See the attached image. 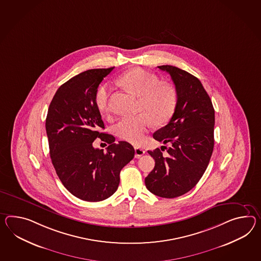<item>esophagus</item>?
I'll use <instances>...</instances> for the list:
<instances>
[{
	"label": "esophagus",
	"instance_id": "1",
	"mask_svg": "<svg viewBox=\"0 0 261 261\" xmlns=\"http://www.w3.org/2000/svg\"><path fill=\"white\" fill-rule=\"evenodd\" d=\"M145 153V150H143L140 147H135V156L137 159H140V156H142Z\"/></svg>",
	"mask_w": 261,
	"mask_h": 261
}]
</instances>
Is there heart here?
Returning a JSON list of instances; mask_svg holds the SVG:
<instances>
[{
  "mask_svg": "<svg viewBox=\"0 0 261 261\" xmlns=\"http://www.w3.org/2000/svg\"><path fill=\"white\" fill-rule=\"evenodd\" d=\"M118 82L140 98L139 111L142 114L121 118L113 131L121 140L140 144L151 122L161 126L170 121L177 105L176 89L169 84L160 83L159 77L141 68L124 71ZM109 89L108 84H102L96 90V107L102 113L108 112Z\"/></svg>",
  "mask_w": 261,
  "mask_h": 261,
  "instance_id": "1",
  "label": "heart"
}]
</instances>
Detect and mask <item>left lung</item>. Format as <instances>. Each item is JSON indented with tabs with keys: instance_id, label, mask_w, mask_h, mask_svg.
<instances>
[{
	"instance_id": "left-lung-1",
	"label": "left lung",
	"mask_w": 261,
	"mask_h": 261,
	"mask_svg": "<svg viewBox=\"0 0 261 261\" xmlns=\"http://www.w3.org/2000/svg\"><path fill=\"white\" fill-rule=\"evenodd\" d=\"M159 69L171 75L177 105L169 123L153 133L154 140L169 145L161 147L167 149L168 155L163 156L159 148L148 151L155 165L145 185L156 196L175 198L194 188L208 166L214 147L215 111L197 77L170 65Z\"/></svg>"
}]
</instances>
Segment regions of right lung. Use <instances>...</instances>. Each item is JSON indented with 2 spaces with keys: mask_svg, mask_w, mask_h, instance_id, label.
Here are the masks:
<instances>
[{
  "mask_svg": "<svg viewBox=\"0 0 261 261\" xmlns=\"http://www.w3.org/2000/svg\"><path fill=\"white\" fill-rule=\"evenodd\" d=\"M114 69L86 70L59 87L46 118L51 163L64 187L88 202L110 197L120 184V172L135 155L126 141L101 133L105 124L95 105L96 90ZM97 137L108 143L107 152L94 148Z\"/></svg>",
  "mask_w": 261,
  "mask_h": 261,
  "instance_id": "1",
  "label": "right lung"
}]
</instances>
